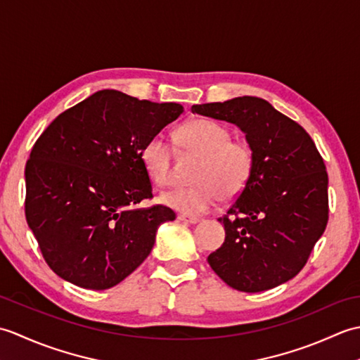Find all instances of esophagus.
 Wrapping results in <instances>:
<instances>
[{"label":"esophagus","instance_id":"esophagus-1","mask_svg":"<svg viewBox=\"0 0 360 360\" xmlns=\"http://www.w3.org/2000/svg\"><path fill=\"white\" fill-rule=\"evenodd\" d=\"M178 221H181V223L184 224H196L200 223V219L195 218V217H186V215H178Z\"/></svg>","mask_w":360,"mask_h":360}]
</instances>
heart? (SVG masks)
Wrapping results in <instances>:
<instances>
[{
	"mask_svg": "<svg viewBox=\"0 0 360 360\" xmlns=\"http://www.w3.org/2000/svg\"><path fill=\"white\" fill-rule=\"evenodd\" d=\"M181 151L201 156L192 176L195 186L173 188L160 195V202L186 217L207 213L219 201L233 200L248 187L254 172V150L246 141L232 139L226 125L212 119H193L174 131ZM141 162L148 178L164 187L172 181V148L162 136L142 145Z\"/></svg>",
	"mask_w": 360,
	"mask_h": 360,
	"instance_id": "b5f03b06",
	"label": "heart"
}]
</instances>
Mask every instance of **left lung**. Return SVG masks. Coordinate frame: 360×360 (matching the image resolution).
I'll return each instance as SVG.
<instances>
[{"mask_svg": "<svg viewBox=\"0 0 360 360\" xmlns=\"http://www.w3.org/2000/svg\"><path fill=\"white\" fill-rule=\"evenodd\" d=\"M192 112L238 127L255 156L248 187L218 219L226 238L207 257L210 267L243 292L294 278L328 223V173L316 143L259 97L193 105Z\"/></svg>", "mask_w": 360, "mask_h": 360, "instance_id": "obj_1", "label": "left lung"}]
</instances>
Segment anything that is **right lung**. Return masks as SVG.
Wrapping results in <instances>:
<instances>
[{
  "mask_svg": "<svg viewBox=\"0 0 360 360\" xmlns=\"http://www.w3.org/2000/svg\"><path fill=\"white\" fill-rule=\"evenodd\" d=\"M182 111L102 89L38 137L25 170L26 219L58 277L110 289L150 255L158 227L176 215L165 205L136 209L153 198L141 148Z\"/></svg>",
  "mask_w": 360,
  "mask_h": 360,
  "instance_id": "right-lung-1",
  "label": "right lung"
}]
</instances>
